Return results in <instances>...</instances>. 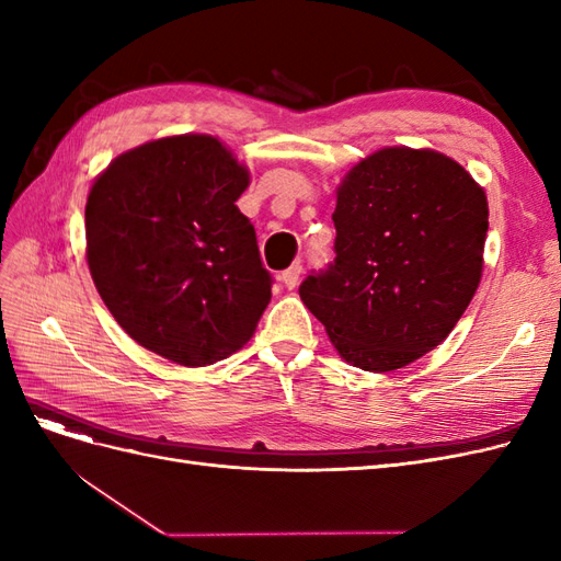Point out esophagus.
<instances>
[{
  "label": "esophagus",
  "instance_id": "obj_1",
  "mask_svg": "<svg viewBox=\"0 0 561 561\" xmlns=\"http://www.w3.org/2000/svg\"><path fill=\"white\" fill-rule=\"evenodd\" d=\"M299 276H301V264L295 262L293 266H287L283 274H280V283L287 287V290H293V287H297L299 283Z\"/></svg>",
  "mask_w": 561,
  "mask_h": 561
}]
</instances>
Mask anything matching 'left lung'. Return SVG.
I'll list each match as a JSON object with an SVG mask.
<instances>
[{
	"label": "left lung",
	"mask_w": 561,
	"mask_h": 561,
	"mask_svg": "<svg viewBox=\"0 0 561 561\" xmlns=\"http://www.w3.org/2000/svg\"><path fill=\"white\" fill-rule=\"evenodd\" d=\"M334 264L299 297L342 358L393 371L449 336L482 280L489 203L435 149L383 147L336 186Z\"/></svg>",
	"instance_id": "1"
}]
</instances>
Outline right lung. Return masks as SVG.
<instances>
[{
    "instance_id": "add662e5",
    "label": "right lung",
    "mask_w": 561,
    "mask_h": 561,
    "mask_svg": "<svg viewBox=\"0 0 561 561\" xmlns=\"http://www.w3.org/2000/svg\"><path fill=\"white\" fill-rule=\"evenodd\" d=\"M248 184V165L206 133L126 149L95 178L87 262L133 342L184 367L225 360L250 342L271 276L236 206Z\"/></svg>"
}]
</instances>
